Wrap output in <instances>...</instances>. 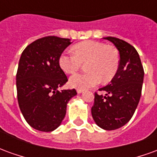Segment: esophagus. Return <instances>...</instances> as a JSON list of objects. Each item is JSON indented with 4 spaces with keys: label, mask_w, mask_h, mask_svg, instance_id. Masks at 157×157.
Instances as JSON below:
<instances>
[{
    "label": "esophagus",
    "mask_w": 157,
    "mask_h": 157,
    "mask_svg": "<svg viewBox=\"0 0 157 157\" xmlns=\"http://www.w3.org/2000/svg\"><path fill=\"white\" fill-rule=\"evenodd\" d=\"M84 92L83 89H77V93H82V92Z\"/></svg>",
    "instance_id": "34e87169"
}]
</instances>
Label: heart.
Instances as JSON below:
<instances>
[{
    "label": "heart",
    "instance_id": "1",
    "mask_svg": "<svg viewBox=\"0 0 157 157\" xmlns=\"http://www.w3.org/2000/svg\"><path fill=\"white\" fill-rule=\"evenodd\" d=\"M74 53L64 52L59 58L60 68L67 74H73L86 63L83 74H75L70 77L72 87L86 89L98 85L102 81H112L119 67V55L115 47L92 40L79 43L73 47Z\"/></svg>",
    "mask_w": 157,
    "mask_h": 157
}]
</instances>
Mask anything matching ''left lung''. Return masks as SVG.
Masks as SVG:
<instances>
[{
	"label": "left lung",
	"mask_w": 157,
	"mask_h": 157,
	"mask_svg": "<svg viewBox=\"0 0 157 157\" xmlns=\"http://www.w3.org/2000/svg\"><path fill=\"white\" fill-rule=\"evenodd\" d=\"M104 39L118 48L120 62L111 83L98 89L106 95L95 92L92 115L99 127L113 130L126 124L135 113L141 95L144 68L134 46L115 37Z\"/></svg>",
	"instance_id": "8db88e82"
}]
</instances>
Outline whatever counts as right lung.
I'll return each mask as SVG.
<instances>
[{"label":"right lung","instance_id":"right-lung-1","mask_svg":"<svg viewBox=\"0 0 157 157\" xmlns=\"http://www.w3.org/2000/svg\"><path fill=\"white\" fill-rule=\"evenodd\" d=\"M71 42L46 36L25 48L17 71L19 108L27 123L37 130L51 132L61 124L75 89L59 91L68 82L59 58Z\"/></svg>","mask_w":157,"mask_h":157}]
</instances>
